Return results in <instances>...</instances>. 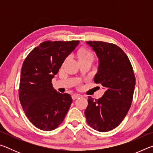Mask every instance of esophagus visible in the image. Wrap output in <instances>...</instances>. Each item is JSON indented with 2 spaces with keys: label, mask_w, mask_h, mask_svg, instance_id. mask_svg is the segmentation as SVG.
I'll return each mask as SVG.
<instances>
[{
  "label": "esophagus",
  "mask_w": 153,
  "mask_h": 153,
  "mask_svg": "<svg viewBox=\"0 0 153 153\" xmlns=\"http://www.w3.org/2000/svg\"><path fill=\"white\" fill-rule=\"evenodd\" d=\"M80 97V95L79 94H74L72 95V98H73V100H76L77 99V98Z\"/></svg>",
  "instance_id": "34e87169"
}]
</instances>
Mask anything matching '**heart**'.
Returning a JSON list of instances; mask_svg holds the SVG:
<instances>
[{
	"label": "heart",
	"mask_w": 153,
	"mask_h": 153,
	"mask_svg": "<svg viewBox=\"0 0 153 153\" xmlns=\"http://www.w3.org/2000/svg\"><path fill=\"white\" fill-rule=\"evenodd\" d=\"M79 61L81 60H90L93 61L94 59V55L90 51L88 50H82L80 52L79 55Z\"/></svg>",
	"instance_id": "1"
}]
</instances>
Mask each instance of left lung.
<instances>
[{
    "mask_svg": "<svg viewBox=\"0 0 153 153\" xmlns=\"http://www.w3.org/2000/svg\"><path fill=\"white\" fill-rule=\"evenodd\" d=\"M99 59L94 78L106 89L102 98L88 97L85 116L95 130L105 132L117 127L123 120L133 100L136 77L130 61L122 49L113 43L88 41Z\"/></svg>",
    "mask_w": 153,
    "mask_h": 153,
    "instance_id": "obj_1",
    "label": "left lung"
}]
</instances>
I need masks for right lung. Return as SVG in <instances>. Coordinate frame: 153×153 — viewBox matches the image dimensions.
Segmentation results:
<instances>
[{
	"label": "right lung",
	"instance_id": "obj_1",
	"mask_svg": "<svg viewBox=\"0 0 153 153\" xmlns=\"http://www.w3.org/2000/svg\"><path fill=\"white\" fill-rule=\"evenodd\" d=\"M79 42L45 41L33 48L23 63L19 88L20 103L28 120L38 129H56L68 112L71 97L58 92L51 82Z\"/></svg>",
	"mask_w": 153,
	"mask_h": 153
}]
</instances>
